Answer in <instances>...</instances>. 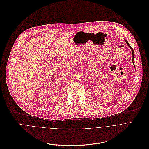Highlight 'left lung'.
<instances>
[{"label":"left lung","instance_id":"1","mask_svg":"<svg viewBox=\"0 0 149 149\" xmlns=\"http://www.w3.org/2000/svg\"><path fill=\"white\" fill-rule=\"evenodd\" d=\"M126 43H127V44L128 46L130 47V49H131V50H132V57H133V58H132V59H133V58H134V50H133V49H132V47H131V46L129 45V43H128V42L127 41V40H126ZM134 66H135V65H134Z\"/></svg>","mask_w":149,"mask_h":149}]
</instances>
